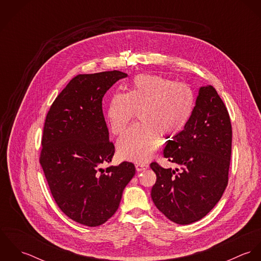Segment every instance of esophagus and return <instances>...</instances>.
<instances>
[{
	"mask_svg": "<svg viewBox=\"0 0 261 261\" xmlns=\"http://www.w3.org/2000/svg\"><path fill=\"white\" fill-rule=\"evenodd\" d=\"M148 168H149V165H147V164H141V163L136 164V169H137L138 172L145 171V170H147Z\"/></svg>",
	"mask_w": 261,
	"mask_h": 261,
	"instance_id": "34e87169",
	"label": "esophagus"
}]
</instances>
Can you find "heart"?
Segmentation results:
<instances>
[{
	"mask_svg": "<svg viewBox=\"0 0 261 261\" xmlns=\"http://www.w3.org/2000/svg\"><path fill=\"white\" fill-rule=\"evenodd\" d=\"M194 108V93L185 83L156 75L137 76L126 92L112 96L107 111L114 136L125 132L135 113L139 117L140 124L118 141V155L135 163L149 161L159 146V135L171 139L180 134Z\"/></svg>",
	"mask_w": 261,
	"mask_h": 261,
	"instance_id": "heart-1",
	"label": "heart"
}]
</instances>
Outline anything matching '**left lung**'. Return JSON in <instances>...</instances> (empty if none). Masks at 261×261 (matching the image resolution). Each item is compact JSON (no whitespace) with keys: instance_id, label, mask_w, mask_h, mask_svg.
Returning a JSON list of instances; mask_svg holds the SVG:
<instances>
[{"instance_id":"obj_1","label":"left lung","mask_w":261,"mask_h":261,"mask_svg":"<svg viewBox=\"0 0 261 261\" xmlns=\"http://www.w3.org/2000/svg\"><path fill=\"white\" fill-rule=\"evenodd\" d=\"M231 145V121L223 100L212 85L202 86L189 122L164 149V156L181 171L150 164L156 175L150 192L155 207L181 225L206 216L228 184Z\"/></svg>"}]
</instances>
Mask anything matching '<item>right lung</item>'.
<instances>
[{
  "instance_id": "right-lung-1",
  "label": "right lung",
  "mask_w": 261,
  "mask_h": 261,
  "mask_svg": "<svg viewBox=\"0 0 261 261\" xmlns=\"http://www.w3.org/2000/svg\"><path fill=\"white\" fill-rule=\"evenodd\" d=\"M126 76L117 70L75 76L45 119L40 152L45 178L61 211L85 226H99L112 217L136 174L129 162L101 168L114 154L102 98Z\"/></svg>"
}]
</instances>
